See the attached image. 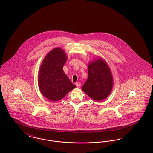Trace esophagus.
<instances>
[{
	"instance_id": "obj_1",
	"label": "esophagus",
	"mask_w": 153,
	"mask_h": 153,
	"mask_svg": "<svg viewBox=\"0 0 153 153\" xmlns=\"http://www.w3.org/2000/svg\"><path fill=\"white\" fill-rule=\"evenodd\" d=\"M75 85H76V86L78 88H80L81 87V84L80 82H76V83L75 84Z\"/></svg>"
}]
</instances>
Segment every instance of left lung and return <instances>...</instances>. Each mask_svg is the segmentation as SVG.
<instances>
[{"label":"left lung","mask_w":153,"mask_h":153,"mask_svg":"<svg viewBox=\"0 0 153 153\" xmlns=\"http://www.w3.org/2000/svg\"><path fill=\"white\" fill-rule=\"evenodd\" d=\"M88 79L82 91L92 99L102 101L107 98L112 89L113 76L107 62L99 57L88 63Z\"/></svg>","instance_id":"obj_1"}]
</instances>
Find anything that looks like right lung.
<instances>
[{"mask_svg": "<svg viewBox=\"0 0 153 153\" xmlns=\"http://www.w3.org/2000/svg\"><path fill=\"white\" fill-rule=\"evenodd\" d=\"M65 52L61 48L52 49L44 58L40 66L38 82L42 95L49 100L57 101L76 87L64 72L67 60Z\"/></svg>", "mask_w": 153, "mask_h": 153, "instance_id": "1", "label": "right lung"}]
</instances>
